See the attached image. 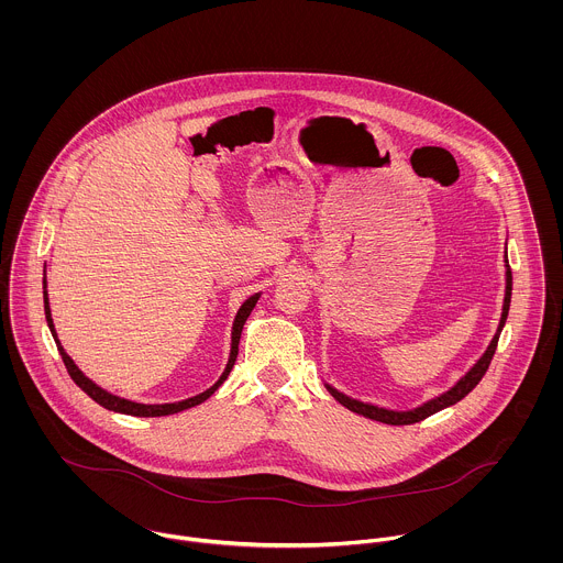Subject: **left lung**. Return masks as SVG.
Segmentation results:
<instances>
[{"mask_svg":"<svg viewBox=\"0 0 563 563\" xmlns=\"http://www.w3.org/2000/svg\"><path fill=\"white\" fill-rule=\"evenodd\" d=\"M509 303H511V268H509L507 249H505V299H503V314H500L498 329H496L492 342L487 344L485 353L477 360V364H475L451 390L442 393V395L435 397V399H429V401L422 402V405H418V407H413V409H407V411H397V409L377 407V405H373V402H362L357 401V399H351V397L338 393L335 388H331L329 384H324V388L329 390V395H331L335 401L340 402V405H344L346 409H351V411H355V413H362V416H366V418H373V420H379V422H386V424H413V422H420V420L429 418L431 413H435V411H440V409H444V407H449V405H455V402L462 401V399L482 382V377L485 375V371H487L492 357H494V351H496V344H498V335H500V331H503V327H505V321H507Z\"/></svg>","mask_w":563,"mask_h":563,"instance_id":"8db88e82","label":"left lung"}]
</instances>
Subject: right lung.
I'll return each instance as SVG.
<instances>
[{"label": "right lung", "instance_id": "add662e5", "mask_svg": "<svg viewBox=\"0 0 563 563\" xmlns=\"http://www.w3.org/2000/svg\"><path fill=\"white\" fill-rule=\"evenodd\" d=\"M257 299H260V292H255L253 297H249L244 303L241 306V310H239V314H236V319H234V327H232V351H230V360H228V366H225V371H223V375L219 377V382L212 386V388H208L206 393H201V395H197V397H190V399H184V401L177 402H161V405H145V402H134L128 401V399H121V397H117V395H110V393H106L103 388H99L95 382H90L84 373H81L80 368L76 366V362L67 355V351L63 349V344H60V340H58V335H56V329H54V321H52V310H49V297H47V282L43 279V301H45V319H47V324H49V331H52V335H54V340H56V346H58V351H60V355H63V362H65V366H67V371H69V375H71V379L80 386L81 390L92 399L95 402H99L101 407H106V409H110V411H119V413H128V416H143V418H150V416H168V413H177V411H184V409H188V407H195V405H199V402L206 401V399H210L217 390H219V386L228 379V375L232 373V368H234V362H236V355H239V342H241V333L242 327H244V322L249 319V314H251V310L255 308V303H257Z\"/></svg>", "mask_w": 563, "mask_h": 563}]
</instances>
